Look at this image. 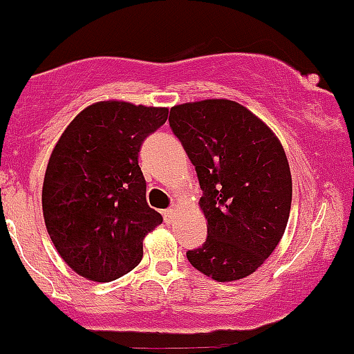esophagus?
Segmentation results:
<instances>
[{
  "mask_svg": "<svg viewBox=\"0 0 354 354\" xmlns=\"http://www.w3.org/2000/svg\"><path fill=\"white\" fill-rule=\"evenodd\" d=\"M162 214H164V219H167V221H169V219H173L174 214H176V209H173V207L166 209V211H164Z\"/></svg>",
  "mask_w": 354,
  "mask_h": 354,
  "instance_id": "esophagus-1",
  "label": "esophagus"
}]
</instances>
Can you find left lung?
Listing matches in <instances>:
<instances>
[{
    "instance_id": "8db88e82",
    "label": "left lung",
    "mask_w": 354,
    "mask_h": 354,
    "mask_svg": "<svg viewBox=\"0 0 354 354\" xmlns=\"http://www.w3.org/2000/svg\"><path fill=\"white\" fill-rule=\"evenodd\" d=\"M169 124L197 171L207 240L188 250L194 268L216 282L252 275L286 232L292 202L289 160L275 133L226 98L171 109Z\"/></svg>"
}]
</instances>
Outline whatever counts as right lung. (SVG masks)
<instances>
[{"label":"right lung","instance_id":"1","mask_svg":"<svg viewBox=\"0 0 354 354\" xmlns=\"http://www.w3.org/2000/svg\"><path fill=\"white\" fill-rule=\"evenodd\" d=\"M169 109L122 100L88 105L62 133L43 181V218L68 268L112 282L136 268L143 239L162 223L147 204L142 143Z\"/></svg>","mask_w":354,"mask_h":354}]
</instances>
